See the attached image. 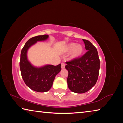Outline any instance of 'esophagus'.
Listing matches in <instances>:
<instances>
[{
  "label": "esophagus",
  "mask_w": 123,
  "mask_h": 123,
  "mask_svg": "<svg viewBox=\"0 0 123 123\" xmlns=\"http://www.w3.org/2000/svg\"><path fill=\"white\" fill-rule=\"evenodd\" d=\"M61 67L62 69H65V64L64 63H62L61 64Z\"/></svg>",
  "instance_id": "34e87169"
}]
</instances>
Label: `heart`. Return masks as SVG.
Masks as SVG:
<instances>
[{
  "instance_id": "b5f03b06",
  "label": "heart",
  "mask_w": 123,
  "mask_h": 123,
  "mask_svg": "<svg viewBox=\"0 0 123 123\" xmlns=\"http://www.w3.org/2000/svg\"><path fill=\"white\" fill-rule=\"evenodd\" d=\"M71 50L70 57L72 59H77L81 56L84 52V48L80 44H77L76 43H71L65 46L64 51L69 52Z\"/></svg>"
}]
</instances>
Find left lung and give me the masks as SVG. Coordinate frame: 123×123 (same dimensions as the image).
Segmentation results:
<instances>
[{"instance_id": "left-lung-1", "label": "left lung", "mask_w": 123, "mask_h": 123, "mask_svg": "<svg viewBox=\"0 0 123 123\" xmlns=\"http://www.w3.org/2000/svg\"><path fill=\"white\" fill-rule=\"evenodd\" d=\"M88 51L82 57L66 62L68 71V86L76 93L89 91L97 81L100 68V61L96 48L89 40L83 39Z\"/></svg>"}]
</instances>
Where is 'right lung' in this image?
<instances>
[{
  "instance_id": "right-lung-1",
  "label": "right lung",
  "mask_w": 123,
  "mask_h": 123,
  "mask_svg": "<svg viewBox=\"0 0 123 123\" xmlns=\"http://www.w3.org/2000/svg\"><path fill=\"white\" fill-rule=\"evenodd\" d=\"M49 35H38L29 39L21 52L20 69L24 82L32 90L38 92L49 91L56 75L61 71V64L57 66L44 65L40 67L32 65L27 57L29 49L37 42L47 40Z\"/></svg>"
}]
</instances>
